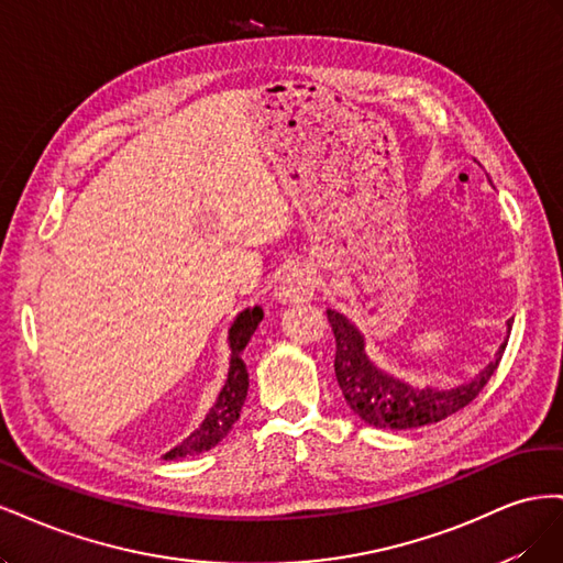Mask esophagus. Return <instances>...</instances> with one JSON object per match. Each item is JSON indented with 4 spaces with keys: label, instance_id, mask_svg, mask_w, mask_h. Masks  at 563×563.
Masks as SVG:
<instances>
[{
    "label": "esophagus",
    "instance_id": "34e87169",
    "mask_svg": "<svg viewBox=\"0 0 563 563\" xmlns=\"http://www.w3.org/2000/svg\"><path fill=\"white\" fill-rule=\"evenodd\" d=\"M314 288H317V275L310 267L300 265L286 272L284 279L277 286V298L282 302H302L314 296Z\"/></svg>",
    "mask_w": 563,
    "mask_h": 563
}]
</instances>
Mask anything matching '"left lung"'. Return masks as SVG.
Wrapping results in <instances>:
<instances>
[{
	"label": "left lung",
	"instance_id": "1",
	"mask_svg": "<svg viewBox=\"0 0 563 563\" xmlns=\"http://www.w3.org/2000/svg\"><path fill=\"white\" fill-rule=\"evenodd\" d=\"M335 335V378L352 411L364 422L380 430H411L444 420L465 408L479 395L496 373L507 343L500 345L496 362H490L479 376L457 387H413L378 368L364 350V335L354 323L335 310H327ZM507 321V333L512 329Z\"/></svg>",
	"mask_w": 563,
	"mask_h": 563
}]
</instances>
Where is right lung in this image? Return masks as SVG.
Segmentation results:
<instances>
[{
    "instance_id": "obj_1",
    "label": "right lung",
    "mask_w": 563,
    "mask_h": 563,
    "mask_svg": "<svg viewBox=\"0 0 563 563\" xmlns=\"http://www.w3.org/2000/svg\"><path fill=\"white\" fill-rule=\"evenodd\" d=\"M261 321H263V310L258 308V305H255V308H246L244 312L236 314L234 323L230 327V335H228L230 350H232L228 380H225L223 389H220V395L209 411V416L203 418V422L183 441V444H178L176 449H172L164 455L166 460L195 455V453L213 449L218 441H223L228 437L232 424L240 420L242 406L249 395V371H246L242 354Z\"/></svg>"
}]
</instances>
